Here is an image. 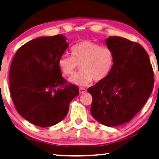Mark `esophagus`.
<instances>
[{
	"label": "esophagus",
	"instance_id": "obj_1",
	"mask_svg": "<svg viewBox=\"0 0 159 159\" xmlns=\"http://www.w3.org/2000/svg\"><path fill=\"white\" fill-rule=\"evenodd\" d=\"M79 92H80V93H84L85 92H87V90H86V89H84V88L80 87L79 89Z\"/></svg>",
	"mask_w": 159,
	"mask_h": 159
}]
</instances>
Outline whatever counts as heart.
Returning a JSON list of instances; mask_svg holds the SVG:
<instances>
[{"mask_svg": "<svg viewBox=\"0 0 159 159\" xmlns=\"http://www.w3.org/2000/svg\"><path fill=\"white\" fill-rule=\"evenodd\" d=\"M72 56L62 54L58 66L62 74L72 75L80 65L81 70L69 78L72 84L86 86L94 80L103 81L111 74L115 63L113 51L108 46L91 41H83L72 46Z\"/></svg>", "mask_w": 159, "mask_h": 159, "instance_id": "b5f03b06", "label": "heart"}]
</instances>
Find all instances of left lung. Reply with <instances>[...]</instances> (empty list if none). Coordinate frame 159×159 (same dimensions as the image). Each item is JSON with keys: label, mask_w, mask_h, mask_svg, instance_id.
<instances>
[{"label": "left lung", "mask_w": 159, "mask_h": 159, "mask_svg": "<svg viewBox=\"0 0 159 159\" xmlns=\"http://www.w3.org/2000/svg\"><path fill=\"white\" fill-rule=\"evenodd\" d=\"M106 44L115 63L109 76L88 89L93 100L90 112L100 123L116 127L130 121L152 92L153 72L149 57L139 43L109 36Z\"/></svg>", "instance_id": "obj_1"}]
</instances>
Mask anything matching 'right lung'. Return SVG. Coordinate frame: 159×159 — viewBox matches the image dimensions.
I'll list each match as a JSON object with an SVG mask.
<instances>
[{"mask_svg": "<svg viewBox=\"0 0 159 159\" xmlns=\"http://www.w3.org/2000/svg\"><path fill=\"white\" fill-rule=\"evenodd\" d=\"M68 46L61 34L39 37L21 46L12 59L9 73L12 101L18 113L36 126L61 122L79 95L78 87L67 84L58 66Z\"/></svg>", "mask_w": 159, "mask_h": 159, "instance_id": "right-lung-1", "label": "right lung"}]
</instances>
